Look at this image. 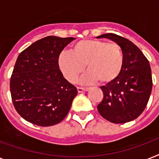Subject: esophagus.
<instances>
[{
    "label": "esophagus",
    "mask_w": 159,
    "mask_h": 159,
    "mask_svg": "<svg viewBox=\"0 0 159 159\" xmlns=\"http://www.w3.org/2000/svg\"><path fill=\"white\" fill-rule=\"evenodd\" d=\"M89 88L88 87H77V92L81 93V92H87L88 91Z\"/></svg>",
    "instance_id": "34e87169"
}]
</instances>
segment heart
<instances>
[{
  "mask_svg": "<svg viewBox=\"0 0 159 159\" xmlns=\"http://www.w3.org/2000/svg\"><path fill=\"white\" fill-rule=\"evenodd\" d=\"M125 56L117 43L99 39H83L73 44L72 53H60L57 65L65 79L74 83L87 67L88 72L81 79L82 83L98 81L100 84H110L120 75Z\"/></svg>",
  "mask_w": 159,
  "mask_h": 159,
  "instance_id": "1",
  "label": "heart"
}]
</instances>
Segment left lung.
<instances>
[{"instance_id":"left-lung-1","label":"left lung","mask_w":159,"mask_h":159,"mask_svg":"<svg viewBox=\"0 0 159 159\" xmlns=\"http://www.w3.org/2000/svg\"><path fill=\"white\" fill-rule=\"evenodd\" d=\"M100 38H107L120 46L125 62L118 78L101 87L104 97L97 110L110 122H129L140 116L150 97L153 81L149 62L127 39L115 34H105L97 37Z\"/></svg>"}]
</instances>
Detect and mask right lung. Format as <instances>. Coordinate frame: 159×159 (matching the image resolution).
Returning a JSON list of instances; mask_svg holds the SVG:
<instances>
[{"label":"right lung","instance_id":"add662e5","mask_svg":"<svg viewBox=\"0 0 159 159\" xmlns=\"http://www.w3.org/2000/svg\"><path fill=\"white\" fill-rule=\"evenodd\" d=\"M75 38L48 36L32 43L17 57L10 82L16 111L36 125L51 126L68 113L77 88L62 76L57 58Z\"/></svg>","mask_w":159,"mask_h":159}]
</instances>
